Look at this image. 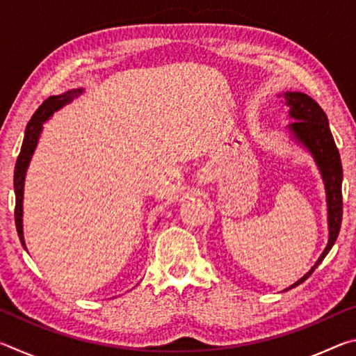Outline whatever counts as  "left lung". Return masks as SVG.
I'll list each match as a JSON object with an SVG mask.
<instances>
[{"label":"left lung","instance_id":"left-lung-1","mask_svg":"<svg viewBox=\"0 0 356 356\" xmlns=\"http://www.w3.org/2000/svg\"><path fill=\"white\" fill-rule=\"evenodd\" d=\"M281 102L289 108L291 118L295 119L289 125V130L292 131L293 138H297L301 144H305L309 149V152L314 155L318 168H321L328 202L330 240L327 248L318 257L314 267L303 278L289 287L293 289L309 278L312 272L317 268V265L328 254L331 246L336 242L337 234H339L342 222V165L339 150H337L333 135H331L327 114L323 113L317 102L303 92H286L282 95Z\"/></svg>","mask_w":356,"mask_h":356}]
</instances>
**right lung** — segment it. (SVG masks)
<instances>
[{"instance_id":"1","label":"right lung","mask_w":356,"mask_h":356,"mask_svg":"<svg viewBox=\"0 0 356 356\" xmlns=\"http://www.w3.org/2000/svg\"><path fill=\"white\" fill-rule=\"evenodd\" d=\"M83 89H72V91L64 92L61 95H51L48 97L44 104H42L38 111L33 114L31 120H29L25 130V140L22 144V150L19 154V159H17L15 170H14V188H15V226L17 232H19L20 242L25 246V238H23V226H22V215H23V184H25V174L26 168L29 165V160H31V155L34 152L35 146H38L39 135L42 131V124L51 116L53 113L59 108L64 106L65 104L74 100V97L80 95Z\"/></svg>"}]
</instances>
